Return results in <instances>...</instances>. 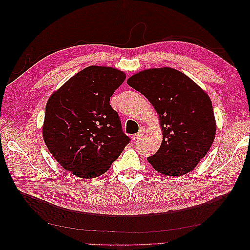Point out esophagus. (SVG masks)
Returning <instances> with one entry per match:
<instances>
[{
	"mask_svg": "<svg viewBox=\"0 0 250 250\" xmlns=\"http://www.w3.org/2000/svg\"><path fill=\"white\" fill-rule=\"evenodd\" d=\"M142 133H143V130H140V131H139V133H137V134H133V135H132V141H133V142H138V141L140 140V138H141Z\"/></svg>",
	"mask_w": 250,
	"mask_h": 250,
	"instance_id": "obj_1",
	"label": "esophagus"
}]
</instances>
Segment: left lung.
Segmentation results:
<instances>
[{
  "label": "left lung",
  "instance_id": "8db88e82",
  "mask_svg": "<svg viewBox=\"0 0 250 250\" xmlns=\"http://www.w3.org/2000/svg\"><path fill=\"white\" fill-rule=\"evenodd\" d=\"M127 83L147 98L160 118L163 142L148 162L168 176L191 172L215 139L209 97L187 75L171 67L142 71Z\"/></svg>",
  "mask_w": 250,
  "mask_h": 250
}]
</instances>
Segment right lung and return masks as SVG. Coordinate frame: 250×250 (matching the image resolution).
Returning a JSON list of instances; mask_svg holds the SVG:
<instances>
[{
  "label": "right lung",
  "instance_id": "obj_1",
  "mask_svg": "<svg viewBox=\"0 0 250 250\" xmlns=\"http://www.w3.org/2000/svg\"><path fill=\"white\" fill-rule=\"evenodd\" d=\"M126 78L108 66L85 67L48 100L42 127L44 143L55 160L80 178L106 172L130 142L109 104Z\"/></svg>",
  "mask_w": 250,
  "mask_h": 250
}]
</instances>
